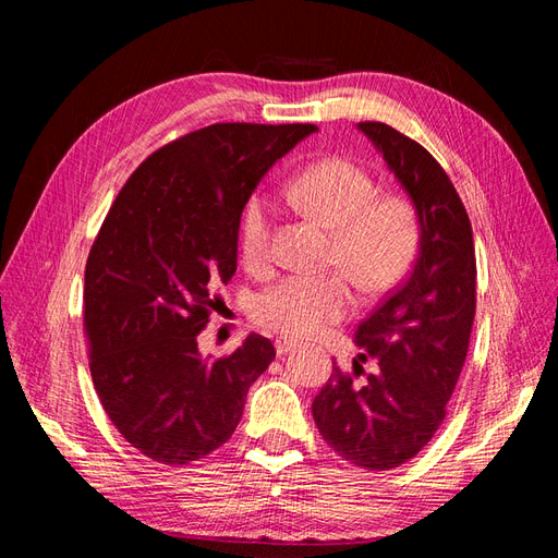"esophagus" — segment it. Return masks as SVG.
<instances>
[{
    "label": "esophagus",
    "mask_w": 558,
    "mask_h": 558,
    "mask_svg": "<svg viewBox=\"0 0 558 558\" xmlns=\"http://www.w3.org/2000/svg\"><path fill=\"white\" fill-rule=\"evenodd\" d=\"M298 347H300V344H298L295 340H289V337H277V340H275V349H277L279 356H286V353L295 351Z\"/></svg>",
    "instance_id": "obj_1"
}]
</instances>
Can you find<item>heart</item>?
Returning a JSON list of instances; mask_svg holds the SVG:
<instances>
[{
	"label": "heart",
	"instance_id": "1",
	"mask_svg": "<svg viewBox=\"0 0 558 558\" xmlns=\"http://www.w3.org/2000/svg\"><path fill=\"white\" fill-rule=\"evenodd\" d=\"M293 205L332 230L326 277H286L263 291L251 307L256 324L283 337H316L356 310L351 283L381 298L398 289L421 244V216L410 195L379 193L375 177L349 158L307 165L286 185ZM240 256L251 275L275 263V209L253 195L240 216ZM345 275L342 276L341 272Z\"/></svg>",
	"mask_w": 558,
	"mask_h": 558
}]
</instances>
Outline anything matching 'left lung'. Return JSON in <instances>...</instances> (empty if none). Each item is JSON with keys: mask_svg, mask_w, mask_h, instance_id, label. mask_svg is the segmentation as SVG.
I'll use <instances>...</instances> for the list:
<instances>
[{"mask_svg": "<svg viewBox=\"0 0 558 558\" xmlns=\"http://www.w3.org/2000/svg\"><path fill=\"white\" fill-rule=\"evenodd\" d=\"M359 128L410 193L421 216V248L398 289L356 330L363 349L312 402L320 437L363 470H391L424 449L447 416L477 307L472 226L451 179L428 150L396 128ZM363 362H375L365 374Z\"/></svg>", "mask_w": 558, "mask_h": 558, "instance_id": "1", "label": "left lung"}]
</instances>
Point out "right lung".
Returning a JSON list of instances; mask_svg holds the SVG:
<instances>
[{"instance_id": "1", "label": "right lung", "mask_w": 558, "mask_h": 558, "mask_svg": "<svg viewBox=\"0 0 558 558\" xmlns=\"http://www.w3.org/2000/svg\"><path fill=\"white\" fill-rule=\"evenodd\" d=\"M312 123H214L165 144L130 174L86 263L83 332L99 402L130 447L165 465L199 461L238 428L275 344L248 335L202 359L197 335L238 269L253 189Z\"/></svg>"}]
</instances>
